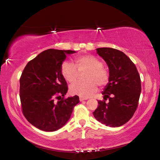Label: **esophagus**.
I'll use <instances>...</instances> for the list:
<instances>
[{
	"instance_id": "34e87169",
	"label": "esophagus",
	"mask_w": 160,
	"mask_h": 160,
	"mask_svg": "<svg viewBox=\"0 0 160 160\" xmlns=\"http://www.w3.org/2000/svg\"><path fill=\"white\" fill-rule=\"evenodd\" d=\"M80 102H82V101H83V100H87V98H82V97H80Z\"/></svg>"
}]
</instances>
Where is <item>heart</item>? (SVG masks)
Segmentation results:
<instances>
[{
	"mask_svg": "<svg viewBox=\"0 0 160 160\" xmlns=\"http://www.w3.org/2000/svg\"><path fill=\"white\" fill-rule=\"evenodd\" d=\"M76 66L70 62H63L60 67V72L64 80L73 83L78 80L79 73L87 71L84 80L85 82H77L69 88V92L73 96L89 98L98 90V84L100 87L107 85L109 80V73L103 67V63L98 58L91 55L81 56L75 60ZM78 69V71L77 69Z\"/></svg>",
	"mask_w": 160,
	"mask_h": 160,
	"instance_id": "1",
	"label": "heart"
}]
</instances>
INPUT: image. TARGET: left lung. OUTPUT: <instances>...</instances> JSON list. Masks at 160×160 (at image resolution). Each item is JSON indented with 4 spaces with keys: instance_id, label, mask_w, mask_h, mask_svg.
<instances>
[{
    "instance_id": "1",
    "label": "left lung",
    "mask_w": 160,
    "mask_h": 160,
    "mask_svg": "<svg viewBox=\"0 0 160 160\" xmlns=\"http://www.w3.org/2000/svg\"><path fill=\"white\" fill-rule=\"evenodd\" d=\"M97 53L106 62L109 69V80L102 94L104 100L98 101L93 113L102 124L118 127L127 123L136 111L141 93V80L136 67L120 50L102 47Z\"/></svg>"
}]
</instances>
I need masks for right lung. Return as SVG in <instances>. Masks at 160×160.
<instances>
[{
    "label": "right lung",
    "instance_id": "1",
    "mask_svg": "<svg viewBox=\"0 0 160 160\" xmlns=\"http://www.w3.org/2000/svg\"><path fill=\"white\" fill-rule=\"evenodd\" d=\"M71 50L49 49L27 64L20 78V98L23 115L35 127L55 131L69 120L78 96L64 99L67 83L60 72L61 64Z\"/></svg>",
    "mask_w": 160,
    "mask_h": 160
}]
</instances>
